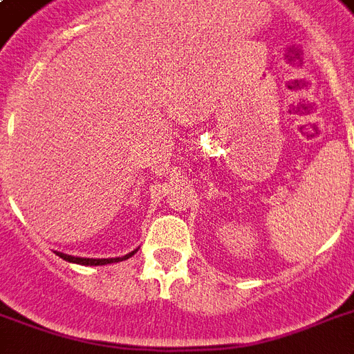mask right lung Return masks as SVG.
Listing matches in <instances>:
<instances>
[{"label":"right lung","mask_w":354,"mask_h":354,"mask_svg":"<svg viewBox=\"0 0 354 354\" xmlns=\"http://www.w3.org/2000/svg\"><path fill=\"white\" fill-rule=\"evenodd\" d=\"M136 252H138V250H133V252L127 253V255H122V257H112V259H84V257H73V255H68V253H62V252H55V253H57L58 257H62L64 261H68V263L84 264V266H102V264H112V263H119V261H127V259L132 257Z\"/></svg>","instance_id":"1"}]
</instances>
